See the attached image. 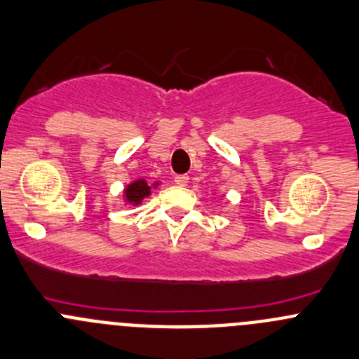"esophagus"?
Masks as SVG:
<instances>
[{
  "label": "esophagus",
  "instance_id": "esophagus-1",
  "mask_svg": "<svg viewBox=\"0 0 359 359\" xmlns=\"http://www.w3.org/2000/svg\"><path fill=\"white\" fill-rule=\"evenodd\" d=\"M173 182H175L177 186H187V184H189V177H187V175H175V177H173Z\"/></svg>",
  "mask_w": 359,
  "mask_h": 359
}]
</instances>
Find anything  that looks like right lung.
Returning <instances> with one entry per match:
<instances>
[{
    "label": "right lung",
    "instance_id": "add662e5",
    "mask_svg": "<svg viewBox=\"0 0 359 359\" xmlns=\"http://www.w3.org/2000/svg\"><path fill=\"white\" fill-rule=\"evenodd\" d=\"M124 194H126L128 201H131V203L137 205V203H140L145 196H149V194H151V187L147 186V182H145V180H137V182H133L128 186V189L124 191Z\"/></svg>",
    "mask_w": 359,
    "mask_h": 359
}]
</instances>
